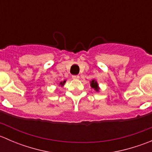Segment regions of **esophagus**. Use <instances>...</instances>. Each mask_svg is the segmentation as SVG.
<instances>
[{
  "label": "esophagus",
  "instance_id": "1",
  "mask_svg": "<svg viewBox=\"0 0 152 152\" xmlns=\"http://www.w3.org/2000/svg\"><path fill=\"white\" fill-rule=\"evenodd\" d=\"M72 78H73V79H76V80H77V79H79V75H74V76H72Z\"/></svg>",
  "mask_w": 152,
  "mask_h": 152
}]
</instances>
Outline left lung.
<instances>
[{
  "mask_svg": "<svg viewBox=\"0 0 152 152\" xmlns=\"http://www.w3.org/2000/svg\"><path fill=\"white\" fill-rule=\"evenodd\" d=\"M90 86H91L92 88L94 89L96 92L99 91V89H100V87H99V84H98L97 81H96V79H93V80L90 82Z\"/></svg>",
  "mask_w": 152,
  "mask_h": 152,
  "instance_id": "obj_1",
  "label": "left lung"
}]
</instances>
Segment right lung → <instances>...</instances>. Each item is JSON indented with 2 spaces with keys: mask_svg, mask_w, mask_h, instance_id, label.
I'll return each mask as SVG.
<instances>
[{
  "mask_svg": "<svg viewBox=\"0 0 152 152\" xmlns=\"http://www.w3.org/2000/svg\"><path fill=\"white\" fill-rule=\"evenodd\" d=\"M65 82H66V80L62 81V82H60L59 83V86H61V87H63L64 85H65Z\"/></svg>",
  "mask_w": 152,
  "mask_h": 152,
  "instance_id": "1",
  "label": "right lung"
}]
</instances>
